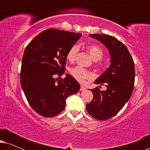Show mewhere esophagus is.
Wrapping results in <instances>:
<instances>
[{
    "label": "esophagus",
    "instance_id": "1",
    "mask_svg": "<svg viewBox=\"0 0 150 150\" xmlns=\"http://www.w3.org/2000/svg\"><path fill=\"white\" fill-rule=\"evenodd\" d=\"M80 90H81V91H85L86 88H85V87H84V86L81 85V89H80Z\"/></svg>",
    "mask_w": 150,
    "mask_h": 150
}]
</instances>
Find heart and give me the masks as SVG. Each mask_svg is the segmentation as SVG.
<instances>
[{
  "label": "heart",
  "mask_w": 150,
  "mask_h": 150,
  "mask_svg": "<svg viewBox=\"0 0 150 150\" xmlns=\"http://www.w3.org/2000/svg\"><path fill=\"white\" fill-rule=\"evenodd\" d=\"M79 47L78 46H74L71 47L70 50L67 53V58L69 61H74L75 60L76 55L79 52ZM88 52L90 56L94 61H99L103 57V50L100 46L96 45H91L88 47ZM71 75L79 81V83H84L86 79H91L93 77V74L89 71H87L81 67H75L70 69L69 70Z\"/></svg>",
  "instance_id": "b5f03b06"
}]
</instances>
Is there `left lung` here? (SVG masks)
<instances>
[{
	"label": "left lung",
	"mask_w": 150,
	"mask_h": 150,
	"mask_svg": "<svg viewBox=\"0 0 150 150\" xmlns=\"http://www.w3.org/2000/svg\"><path fill=\"white\" fill-rule=\"evenodd\" d=\"M89 36L108 49L110 64L94 82L96 85H105L107 89L101 91L97 87L91 89L93 98L86 108L96 120H106L115 115L132 95L135 76L134 61L126 46L114 37L102 34Z\"/></svg>",
	"instance_id": "obj_1"
}]
</instances>
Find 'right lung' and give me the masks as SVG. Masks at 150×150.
I'll list each match as a JSON object with an SVG mask.
<instances>
[{
    "mask_svg": "<svg viewBox=\"0 0 150 150\" xmlns=\"http://www.w3.org/2000/svg\"><path fill=\"white\" fill-rule=\"evenodd\" d=\"M81 33L49 28L37 35L24 50L20 84L33 109L50 117L64 110L67 98L76 93L80 84L65 73L67 55ZM57 79H56V78Z\"/></svg>",
    "mask_w": 150,
    "mask_h": 150,
    "instance_id": "add662e5",
    "label": "right lung"
}]
</instances>
